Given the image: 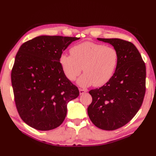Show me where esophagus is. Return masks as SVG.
<instances>
[{
    "label": "esophagus",
    "instance_id": "esophagus-1",
    "mask_svg": "<svg viewBox=\"0 0 156 156\" xmlns=\"http://www.w3.org/2000/svg\"><path fill=\"white\" fill-rule=\"evenodd\" d=\"M79 91H80V94H84L85 92H87V90H84V89H79Z\"/></svg>",
    "mask_w": 156,
    "mask_h": 156
}]
</instances>
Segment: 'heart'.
<instances>
[{"instance_id": "b5f03b06", "label": "heart", "mask_w": 156, "mask_h": 156, "mask_svg": "<svg viewBox=\"0 0 156 156\" xmlns=\"http://www.w3.org/2000/svg\"><path fill=\"white\" fill-rule=\"evenodd\" d=\"M71 55L62 54L59 61L65 76L74 81L83 68L84 74L77 83L82 88L101 87L111 80L117 68V51L112 47L87 41L76 45L70 49Z\"/></svg>"}]
</instances>
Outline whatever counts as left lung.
I'll return each mask as SVG.
<instances>
[{
	"label": "left lung",
	"instance_id": "left-lung-1",
	"mask_svg": "<svg viewBox=\"0 0 156 156\" xmlns=\"http://www.w3.org/2000/svg\"><path fill=\"white\" fill-rule=\"evenodd\" d=\"M97 39L113 46L119 59L111 80L89 91L92 101L87 111L95 126L112 131L127 124L140 110L145 92L146 68L132 43L117 38Z\"/></svg>",
	"mask_w": 156,
	"mask_h": 156
}]
</instances>
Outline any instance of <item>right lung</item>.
Here are the masks:
<instances>
[{
    "label": "right lung",
    "instance_id": "right-lung-1",
    "mask_svg": "<svg viewBox=\"0 0 156 156\" xmlns=\"http://www.w3.org/2000/svg\"><path fill=\"white\" fill-rule=\"evenodd\" d=\"M78 39L41 35L20 47L11 82L19 114L30 127L40 131L59 127L68 103L78 97V88L66 78L59 61L63 51Z\"/></svg>",
    "mask_w": 156,
    "mask_h": 156
}]
</instances>
